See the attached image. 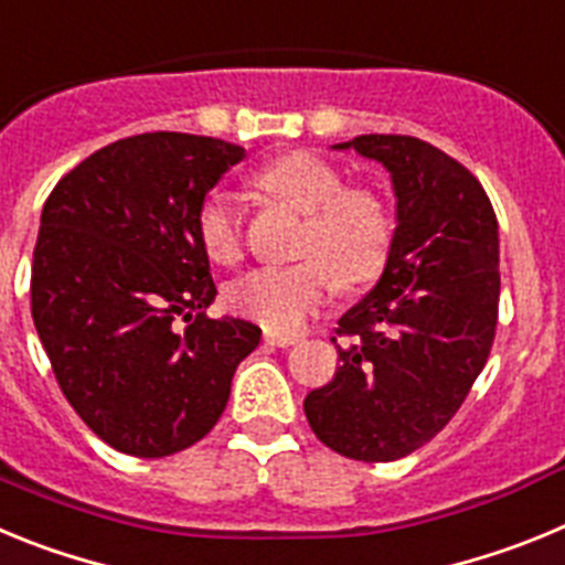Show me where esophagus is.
<instances>
[{"instance_id":"esophagus-1","label":"esophagus","mask_w":565,"mask_h":565,"mask_svg":"<svg viewBox=\"0 0 565 565\" xmlns=\"http://www.w3.org/2000/svg\"><path fill=\"white\" fill-rule=\"evenodd\" d=\"M266 339L268 344H277V348H288V344H297L299 337L297 333H274V331H266Z\"/></svg>"}]
</instances>
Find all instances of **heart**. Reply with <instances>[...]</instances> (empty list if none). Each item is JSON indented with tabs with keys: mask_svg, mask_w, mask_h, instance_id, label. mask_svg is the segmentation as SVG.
<instances>
[{
	"mask_svg": "<svg viewBox=\"0 0 565 565\" xmlns=\"http://www.w3.org/2000/svg\"><path fill=\"white\" fill-rule=\"evenodd\" d=\"M257 186L306 214L297 239L299 263L254 268L228 288V306L268 331L291 333L322 308L333 282L353 291L379 277L391 259L393 214L379 192L344 186L339 169L313 152H288L257 172ZM203 252L237 263L243 221L226 194H209L194 214Z\"/></svg>",
	"mask_w": 565,
	"mask_h": 565,
	"instance_id": "obj_1",
	"label": "heart"
}]
</instances>
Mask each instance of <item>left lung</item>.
<instances>
[{
  "label": "left lung",
  "instance_id": "8db88e82",
  "mask_svg": "<svg viewBox=\"0 0 565 565\" xmlns=\"http://www.w3.org/2000/svg\"><path fill=\"white\" fill-rule=\"evenodd\" d=\"M393 174L396 217L382 279L333 328L339 367L306 396L311 430L353 461H396L450 424L498 326V217L478 178L411 135L351 143Z\"/></svg>",
  "mask_w": 565,
  "mask_h": 565
}]
</instances>
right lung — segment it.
I'll return each instance as SVG.
<instances>
[{"label": "right lung", "instance_id": "right-lung-1", "mask_svg": "<svg viewBox=\"0 0 565 565\" xmlns=\"http://www.w3.org/2000/svg\"><path fill=\"white\" fill-rule=\"evenodd\" d=\"M243 147L186 132L109 143L42 209L30 311L70 407L102 441L163 458L223 416L259 328L212 319L209 254L194 214Z\"/></svg>", "mask_w": 565, "mask_h": 565}]
</instances>
